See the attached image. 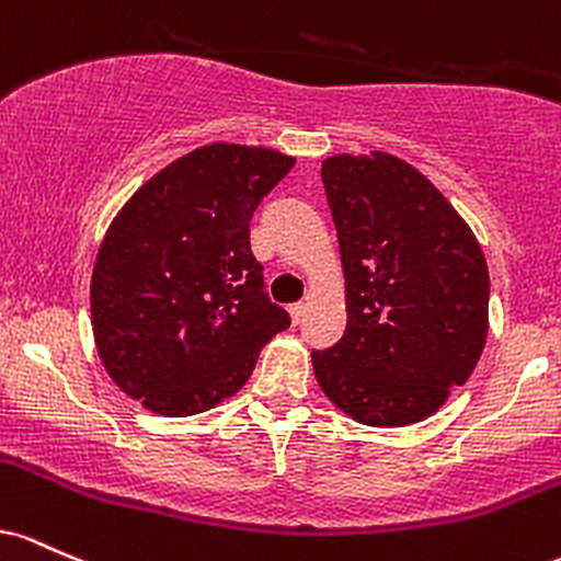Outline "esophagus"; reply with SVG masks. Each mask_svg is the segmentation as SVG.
Segmentation results:
<instances>
[{"mask_svg":"<svg viewBox=\"0 0 561 561\" xmlns=\"http://www.w3.org/2000/svg\"><path fill=\"white\" fill-rule=\"evenodd\" d=\"M288 312H291L294 325H299V323H301V318H305V305H301V301H297V305L288 307Z\"/></svg>","mask_w":561,"mask_h":561,"instance_id":"esophagus-1","label":"esophagus"}]
</instances>
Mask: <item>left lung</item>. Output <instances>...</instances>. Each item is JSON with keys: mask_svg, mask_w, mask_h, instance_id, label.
I'll use <instances>...</instances> for the list:
<instances>
[{"mask_svg": "<svg viewBox=\"0 0 561 561\" xmlns=\"http://www.w3.org/2000/svg\"><path fill=\"white\" fill-rule=\"evenodd\" d=\"M320 178L347 280V329L312 352L314 376L360 424H416L480 360L484 254L448 198L398 156H331Z\"/></svg>", "mask_w": 561, "mask_h": 561, "instance_id": "1", "label": "left lung"}]
</instances>
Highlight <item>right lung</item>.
<instances>
[{
	"mask_svg": "<svg viewBox=\"0 0 561 561\" xmlns=\"http://www.w3.org/2000/svg\"><path fill=\"white\" fill-rule=\"evenodd\" d=\"M270 148L214 142L150 178L116 214L94 262L98 355L131 400L196 416L232 398L291 318L264 291L249 222L291 172Z\"/></svg>",
	"mask_w": 561,
	"mask_h": 561,
	"instance_id": "1",
	"label": "right lung"
}]
</instances>
